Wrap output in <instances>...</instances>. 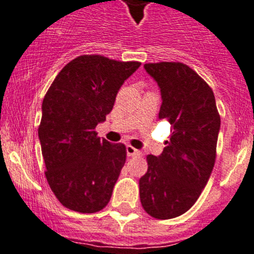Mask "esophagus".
Wrapping results in <instances>:
<instances>
[{"label":"esophagus","mask_w":254,"mask_h":254,"mask_svg":"<svg viewBox=\"0 0 254 254\" xmlns=\"http://www.w3.org/2000/svg\"><path fill=\"white\" fill-rule=\"evenodd\" d=\"M126 151H127V155L128 156H135V155H139V150L134 148L132 145H127L126 146Z\"/></svg>","instance_id":"obj_1"}]
</instances>
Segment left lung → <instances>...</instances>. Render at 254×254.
I'll use <instances>...</instances> for the list:
<instances>
[{
  "label": "left lung",
  "mask_w": 254,
  "mask_h": 254,
  "mask_svg": "<svg viewBox=\"0 0 254 254\" xmlns=\"http://www.w3.org/2000/svg\"><path fill=\"white\" fill-rule=\"evenodd\" d=\"M161 91L159 119L171 125V137L159 156L148 155L139 180L140 203L155 219L182 215L197 202L216 158L220 115L215 96L190 67L181 62L145 64Z\"/></svg>",
  "instance_id": "8db88e82"
}]
</instances>
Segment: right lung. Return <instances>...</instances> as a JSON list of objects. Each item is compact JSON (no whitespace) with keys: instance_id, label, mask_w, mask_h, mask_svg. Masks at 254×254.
<instances>
[{"instance_id":"obj_1","label":"right lung","mask_w":254,"mask_h":254,"mask_svg":"<svg viewBox=\"0 0 254 254\" xmlns=\"http://www.w3.org/2000/svg\"><path fill=\"white\" fill-rule=\"evenodd\" d=\"M140 62L100 55L72 60L57 74L43 100L39 126L50 188L62 205L91 214L108 205L126 163V146L98 137L125 80Z\"/></svg>"}]
</instances>
